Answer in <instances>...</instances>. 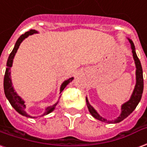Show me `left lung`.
Returning <instances> with one entry per match:
<instances>
[{
	"label": "left lung",
	"instance_id": "obj_1",
	"mask_svg": "<svg viewBox=\"0 0 147 147\" xmlns=\"http://www.w3.org/2000/svg\"><path fill=\"white\" fill-rule=\"evenodd\" d=\"M129 41L130 44H131L132 56H133L135 65H136V86H135L134 90H133V92L131 93L130 99L121 105L120 115L116 119H115V120H107L106 118H104V117H101L100 115H99L98 112L93 108V106L90 105L87 97H86L88 110H89V111L91 114V115L93 116V118H95L96 119L100 121H103V122L115 124L118 123V122H120L121 121H123L125 118H127L136 109V107L138 104L140 103V100L142 98V94H143V68H142V65H141L140 59L138 58L136 53V48H135L134 43H133V42L130 39H129Z\"/></svg>",
	"mask_w": 147,
	"mask_h": 147
}]
</instances>
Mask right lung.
<instances>
[{
    "label": "right lung",
    "mask_w": 147,
    "mask_h": 147,
    "mask_svg": "<svg viewBox=\"0 0 147 147\" xmlns=\"http://www.w3.org/2000/svg\"><path fill=\"white\" fill-rule=\"evenodd\" d=\"M34 33H37V31H36L34 29H31V30H29L28 32H25L24 34L22 35L21 36L18 38V40L16 41V44H15V47H14V48H13L12 51L10 54L9 57H8V59H7V68H6V71H5V74H4V94H5V96L7 97V99L8 100V101H9V103L11 104V105L13 107V108L16 110L17 112L19 113L20 115L30 118H37V117H32V116H30V115H28V113L25 111V109H26L25 101L23 100V99H22L21 96H19L18 95V93H16V90H14V87L12 86V82H11V68L12 67L13 60H14L15 55H16V52L18 51V47L20 46V44H21L22 42L26 38L28 37L29 36H31V35L34 34ZM73 79V77H71L70 79H67V80H65V81H64V82H62V84L61 86V88H60V93H61V92L64 90V89L67 86V85H68V83H70ZM57 104H58V101H57L56 104H54V105H52V106L47 107L46 108H45V112L43 113L42 115H40V117L48 115V114H50L51 112H52V111L55 109V107L57 106Z\"/></svg>",
    "instance_id": "right-lung-1"
}]
</instances>
